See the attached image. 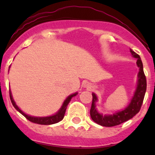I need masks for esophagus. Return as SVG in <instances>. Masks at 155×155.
Listing matches in <instances>:
<instances>
[{
  "mask_svg": "<svg viewBox=\"0 0 155 155\" xmlns=\"http://www.w3.org/2000/svg\"><path fill=\"white\" fill-rule=\"evenodd\" d=\"M85 87H87V88H88V87H89V85H88V84L85 83Z\"/></svg>",
  "mask_w": 155,
  "mask_h": 155,
  "instance_id": "esophagus-1",
  "label": "esophagus"
}]
</instances>
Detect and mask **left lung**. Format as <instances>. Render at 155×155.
<instances>
[{"instance_id":"1","label":"left lung","mask_w":155,"mask_h":155,"mask_svg":"<svg viewBox=\"0 0 155 155\" xmlns=\"http://www.w3.org/2000/svg\"><path fill=\"white\" fill-rule=\"evenodd\" d=\"M130 52L134 58H137V64L140 68L138 73V82L134 97L129 105L124 110L119 111L113 115H103L97 111L95 103L97 101V97L94 93H92V104L90 109L91 118L97 124L104 127H113L124 123L132 118L134 115L140 112L144 100L145 94L146 91V78H145L143 65L141 58L138 54L130 49Z\"/></svg>"}]
</instances>
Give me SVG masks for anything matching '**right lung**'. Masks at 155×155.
I'll return each instance as SVG.
<instances>
[{"label":"right lung","mask_w":155,"mask_h":155,"mask_svg":"<svg viewBox=\"0 0 155 155\" xmlns=\"http://www.w3.org/2000/svg\"><path fill=\"white\" fill-rule=\"evenodd\" d=\"M76 94H77V93L73 94L68 96V98H67V99L64 101V102L61 108V109L58 111L57 113H55L54 115H51V116H47V117H34V116H31V115H27V114H25L18 107V106L15 104V101H14L13 98H12V94H11V91H10V101L11 102H12V106L15 108V109H16L17 111H18L21 115H24L28 120H29V121H31V122L35 123V124H44V125L55 124V123H58L59 122V121H61V120L64 118V114H65V112H66V109H67V107H68V104L70 103V101H71L72 97H75Z\"/></svg>","instance_id":"obj_1"}]
</instances>
